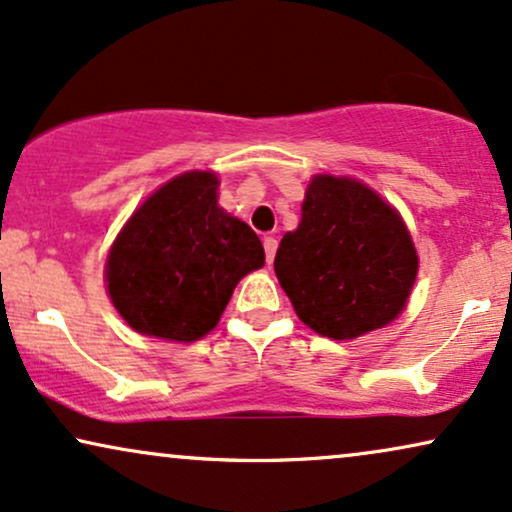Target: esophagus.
I'll return each mask as SVG.
<instances>
[{
	"instance_id": "34e87169",
	"label": "esophagus",
	"mask_w": 512,
	"mask_h": 512,
	"mask_svg": "<svg viewBox=\"0 0 512 512\" xmlns=\"http://www.w3.org/2000/svg\"><path fill=\"white\" fill-rule=\"evenodd\" d=\"M263 249H266V261L270 266V263H273V258H275V251H277V239L275 237H263Z\"/></svg>"
}]
</instances>
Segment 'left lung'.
<instances>
[{
	"label": "left lung",
	"mask_w": 512,
	"mask_h": 512,
	"mask_svg": "<svg viewBox=\"0 0 512 512\" xmlns=\"http://www.w3.org/2000/svg\"><path fill=\"white\" fill-rule=\"evenodd\" d=\"M275 275L311 330L353 339L403 311L418 254L380 194L351 178L315 175L299 227L277 249Z\"/></svg>",
	"instance_id": "obj_1"
}]
</instances>
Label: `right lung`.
Segmentation results:
<instances>
[{"label":"right lung","mask_w":512,"mask_h":512,"mask_svg":"<svg viewBox=\"0 0 512 512\" xmlns=\"http://www.w3.org/2000/svg\"><path fill=\"white\" fill-rule=\"evenodd\" d=\"M213 173H185L132 213L106 258L116 311L149 337L194 342L218 325L237 282L263 268L261 239L218 206Z\"/></svg>","instance_id":"right-lung-1"}]
</instances>
